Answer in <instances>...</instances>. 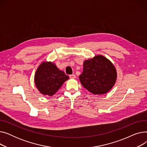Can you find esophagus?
<instances>
[{"label":"esophagus","instance_id":"esophagus-1","mask_svg":"<svg viewBox=\"0 0 147 147\" xmlns=\"http://www.w3.org/2000/svg\"><path fill=\"white\" fill-rule=\"evenodd\" d=\"M76 78V76L75 74H71L69 75V78L71 79H75Z\"/></svg>","mask_w":147,"mask_h":147}]
</instances>
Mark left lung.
Listing matches in <instances>:
<instances>
[{
    "mask_svg": "<svg viewBox=\"0 0 147 147\" xmlns=\"http://www.w3.org/2000/svg\"><path fill=\"white\" fill-rule=\"evenodd\" d=\"M117 76L116 69L111 62L98 55L83 62V71L79 80L83 87L92 94L103 95L114 86Z\"/></svg>",
    "mask_w": 147,
    "mask_h": 147,
    "instance_id": "obj_1",
    "label": "left lung"
}]
</instances>
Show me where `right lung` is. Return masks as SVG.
<instances>
[{
    "label": "right lung",
    "instance_id": "1",
    "mask_svg": "<svg viewBox=\"0 0 147 147\" xmlns=\"http://www.w3.org/2000/svg\"><path fill=\"white\" fill-rule=\"evenodd\" d=\"M68 79L69 77L59 70L52 62L46 61L38 67L34 75V83L42 94L51 96Z\"/></svg>",
    "mask_w": 147,
    "mask_h": 147
}]
</instances>
